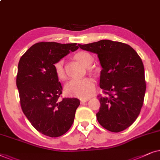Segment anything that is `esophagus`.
<instances>
[{
    "label": "esophagus",
    "mask_w": 160,
    "mask_h": 160,
    "mask_svg": "<svg viewBox=\"0 0 160 160\" xmlns=\"http://www.w3.org/2000/svg\"><path fill=\"white\" fill-rule=\"evenodd\" d=\"M87 101H88V100H87V99H82L81 101H80V103L83 104V103H85V102H87Z\"/></svg>",
    "instance_id": "34e87169"
}]
</instances>
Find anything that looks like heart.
Segmentation results:
<instances>
[{
	"mask_svg": "<svg viewBox=\"0 0 160 160\" xmlns=\"http://www.w3.org/2000/svg\"><path fill=\"white\" fill-rule=\"evenodd\" d=\"M74 58L85 67H90L93 63V57L85 51L78 52L74 55ZM54 69L59 80H65L67 75L64 69V61L63 59H60L54 63ZM64 90L66 93L69 97L86 99L91 97L94 93L95 82L90 78L74 79L65 85Z\"/></svg>",
	"mask_w": 160,
	"mask_h": 160,
	"instance_id": "b5f03b06",
	"label": "heart"
}]
</instances>
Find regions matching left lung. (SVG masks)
<instances>
[{
  "label": "left lung",
  "instance_id": "1",
  "mask_svg": "<svg viewBox=\"0 0 160 160\" xmlns=\"http://www.w3.org/2000/svg\"><path fill=\"white\" fill-rule=\"evenodd\" d=\"M82 50L97 54L102 68L99 86L100 108L97 118L102 127L119 132L134 123L139 116L146 93L143 63L128 44L100 40L79 44Z\"/></svg>",
  "mask_w": 160,
  "mask_h": 160
}]
</instances>
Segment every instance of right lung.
Listing matches in <instances>:
<instances>
[{"instance_id": "right-lung-1", "label": "right lung", "mask_w": 160, "mask_h": 160, "mask_svg": "<svg viewBox=\"0 0 160 160\" xmlns=\"http://www.w3.org/2000/svg\"><path fill=\"white\" fill-rule=\"evenodd\" d=\"M79 48V44L39 42L31 46L18 63L17 87L22 112L33 127L44 135H63L74 122L80 100L59 97L62 86L54 63Z\"/></svg>"}]
</instances>
